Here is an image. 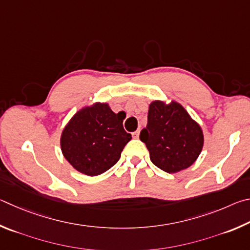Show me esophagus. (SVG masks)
<instances>
[{"label":"esophagus","instance_id":"34e87169","mask_svg":"<svg viewBox=\"0 0 250 250\" xmlns=\"http://www.w3.org/2000/svg\"><path fill=\"white\" fill-rule=\"evenodd\" d=\"M132 135H133L134 138H138L139 137V129L136 130V132H134Z\"/></svg>","mask_w":250,"mask_h":250}]
</instances>
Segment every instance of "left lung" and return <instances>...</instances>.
Returning a JSON list of instances; mask_svg holds the SVG:
<instances>
[{
	"instance_id": "left-lung-1",
	"label": "left lung",
	"mask_w": 250,
	"mask_h": 250,
	"mask_svg": "<svg viewBox=\"0 0 250 250\" xmlns=\"http://www.w3.org/2000/svg\"><path fill=\"white\" fill-rule=\"evenodd\" d=\"M139 138L149 150L151 163L168 173L189 168L203 147V133L182 105L154 101L148 123Z\"/></svg>"
}]
</instances>
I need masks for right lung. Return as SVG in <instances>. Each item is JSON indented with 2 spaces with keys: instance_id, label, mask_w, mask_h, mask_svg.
Instances as JSON below:
<instances>
[{
  "instance_id": "right-lung-1",
  "label": "right lung",
  "mask_w": 250,
  "mask_h": 250,
  "mask_svg": "<svg viewBox=\"0 0 250 250\" xmlns=\"http://www.w3.org/2000/svg\"><path fill=\"white\" fill-rule=\"evenodd\" d=\"M121 113L115 114L108 104L95 103L74 114L61 135L64 158L86 176L107 171L121 158L132 135L123 127Z\"/></svg>"
}]
</instances>
